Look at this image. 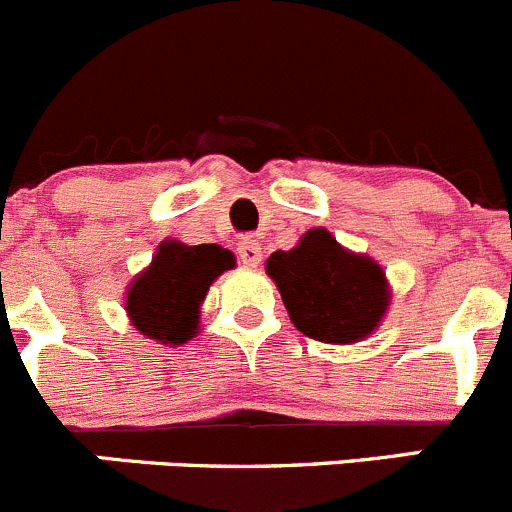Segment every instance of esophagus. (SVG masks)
<instances>
[{
  "mask_svg": "<svg viewBox=\"0 0 512 512\" xmlns=\"http://www.w3.org/2000/svg\"><path fill=\"white\" fill-rule=\"evenodd\" d=\"M236 251H239L241 263H246V266H256L261 261V244L256 239H249V236L239 241V249Z\"/></svg>",
  "mask_w": 512,
  "mask_h": 512,
  "instance_id": "1",
  "label": "esophagus"
}]
</instances>
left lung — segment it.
Returning a JSON list of instances; mask_svg holds the SVG:
<instances>
[{"mask_svg":"<svg viewBox=\"0 0 512 512\" xmlns=\"http://www.w3.org/2000/svg\"><path fill=\"white\" fill-rule=\"evenodd\" d=\"M266 271L293 326L316 341H361L388 308L383 268L338 246L326 229H311L293 251L268 256Z\"/></svg>","mask_w":512,"mask_h":512,"instance_id":"obj_1","label":"left lung"}]
</instances>
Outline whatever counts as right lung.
I'll list each match as a JSON object with an SVG mask.
<instances>
[{
    "label": "right lung",
    "mask_w": 512,
    "mask_h": 512,
    "mask_svg": "<svg viewBox=\"0 0 512 512\" xmlns=\"http://www.w3.org/2000/svg\"><path fill=\"white\" fill-rule=\"evenodd\" d=\"M234 263V254L216 244L164 241L151 266L126 293V311L136 331L174 346L194 338L199 306L211 281Z\"/></svg>",
    "instance_id": "1"
}]
</instances>
